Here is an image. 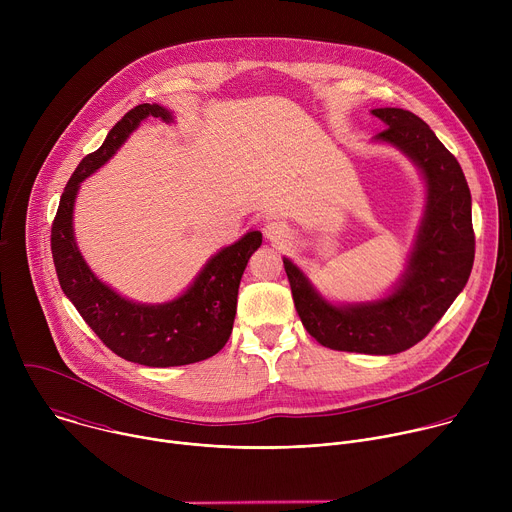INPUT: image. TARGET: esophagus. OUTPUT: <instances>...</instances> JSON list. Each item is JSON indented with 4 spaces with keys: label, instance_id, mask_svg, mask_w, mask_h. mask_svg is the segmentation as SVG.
Returning a JSON list of instances; mask_svg holds the SVG:
<instances>
[{
    "label": "esophagus",
    "instance_id": "obj_1",
    "mask_svg": "<svg viewBox=\"0 0 512 512\" xmlns=\"http://www.w3.org/2000/svg\"><path fill=\"white\" fill-rule=\"evenodd\" d=\"M263 235H265V239H269L271 243L283 245V243L289 239V229H287V225H283V223L271 221V223H267V225L263 227Z\"/></svg>",
    "mask_w": 512,
    "mask_h": 512
}]
</instances>
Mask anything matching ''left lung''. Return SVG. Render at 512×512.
<instances>
[{
  "mask_svg": "<svg viewBox=\"0 0 512 512\" xmlns=\"http://www.w3.org/2000/svg\"><path fill=\"white\" fill-rule=\"evenodd\" d=\"M371 113L387 125L375 141L405 154L425 182V208L403 275L379 300L332 304L294 261L283 257V267L302 324L322 346L360 354H397L429 334L470 277L472 196L458 160L425 121L395 107Z\"/></svg>",
  "mask_w": 512,
  "mask_h": 512,
  "instance_id": "8db88e82",
  "label": "left lung"
}]
</instances>
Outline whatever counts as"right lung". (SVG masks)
I'll list each match as a JSON object with an SVG mask.
<instances>
[{
    "instance_id": "obj_1",
    "label": "right lung",
    "mask_w": 512,
    "mask_h": 512,
    "mask_svg": "<svg viewBox=\"0 0 512 512\" xmlns=\"http://www.w3.org/2000/svg\"><path fill=\"white\" fill-rule=\"evenodd\" d=\"M148 117L174 123V113L158 103L137 105L115 123L97 152L81 160L60 196L50 247L64 296L103 344L129 362L166 369L206 360L227 344L237 314L239 283L249 257L261 247V233L249 231L212 255L188 289L164 304L127 300L93 273L72 229L81 182L105 166Z\"/></svg>"
}]
</instances>
